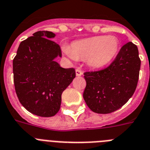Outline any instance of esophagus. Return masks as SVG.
Wrapping results in <instances>:
<instances>
[{
  "instance_id": "1",
  "label": "esophagus",
  "mask_w": 150,
  "mask_h": 150,
  "mask_svg": "<svg viewBox=\"0 0 150 150\" xmlns=\"http://www.w3.org/2000/svg\"><path fill=\"white\" fill-rule=\"evenodd\" d=\"M75 74H76L77 76H81L83 75V71L80 69H75Z\"/></svg>"
}]
</instances>
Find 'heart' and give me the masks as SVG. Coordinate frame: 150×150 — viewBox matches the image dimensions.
I'll list each match as a JSON object with an SVG mask.
<instances>
[{
    "label": "heart",
    "instance_id": "obj_1",
    "mask_svg": "<svg viewBox=\"0 0 150 150\" xmlns=\"http://www.w3.org/2000/svg\"><path fill=\"white\" fill-rule=\"evenodd\" d=\"M119 41L115 36L99 35L73 41L62 46V50L70 59H87L91 67L100 69L109 65L116 57Z\"/></svg>",
    "mask_w": 150,
    "mask_h": 150
}]
</instances>
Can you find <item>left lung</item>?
Returning a JSON list of instances; mask_svg holds the SVG:
<instances>
[{"label": "left lung", "mask_w": 150, "mask_h": 150, "mask_svg": "<svg viewBox=\"0 0 150 150\" xmlns=\"http://www.w3.org/2000/svg\"><path fill=\"white\" fill-rule=\"evenodd\" d=\"M140 59L137 47L125 44L111 65L84 74L87 85L83 97L93 112L108 114L120 109L133 96L137 85Z\"/></svg>", "instance_id": "1"}]
</instances>
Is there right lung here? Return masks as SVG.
I'll list each match as a JSON object with an SVG mask.
<instances>
[{
  "label": "right lung",
  "instance_id": "add662e5",
  "mask_svg": "<svg viewBox=\"0 0 150 150\" xmlns=\"http://www.w3.org/2000/svg\"><path fill=\"white\" fill-rule=\"evenodd\" d=\"M56 35L39 31L22 41L13 61V81L20 103L41 117L55 115L61 96L75 78L73 68L63 69L55 59L62 57L60 47L50 39Z\"/></svg>",
  "mask_w": 150,
  "mask_h": 150
}]
</instances>
